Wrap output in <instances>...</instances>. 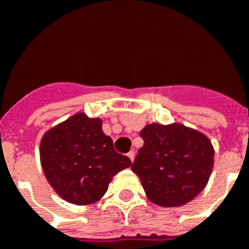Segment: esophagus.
Returning <instances> with one entry per match:
<instances>
[{
  "mask_svg": "<svg viewBox=\"0 0 249 249\" xmlns=\"http://www.w3.org/2000/svg\"><path fill=\"white\" fill-rule=\"evenodd\" d=\"M126 156L129 157L130 161H133V160H135V156H136V155H135V152L130 151V152H128V155H126Z\"/></svg>",
  "mask_w": 249,
  "mask_h": 249,
  "instance_id": "obj_1",
  "label": "esophagus"
}]
</instances>
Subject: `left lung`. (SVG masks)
<instances>
[{
	"mask_svg": "<svg viewBox=\"0 0 249 249\" xmlns=\"http://www.w3.org/2000/svg\"><path fill=\"white\" fill-rule=\"evenodd\" d=\"M144 145L132 165L146 197L160 207H180L203 191L213 168L214 151L207 136L183 124H148Z\"/></svg>",
	"mask_w": 249,
	"mask_h": 249,
	"instance_id": "obj_1",
	"label": "left lung"
}]
</instances>
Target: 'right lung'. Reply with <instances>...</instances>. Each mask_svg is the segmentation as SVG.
Instances as JSON below:
<instances>
[{
  "label": "right lung",
  "mask_w": 249,
  "mask_h": 249,
  "mask_svg": "<svg viewBox=\"0 0 249 249\" xmlns=\"http://www.w3.org/2000/svg\"><path fill=\"white\" fill-rule=\"evenodd\" d=\"M40 159L48 183L65 201L88 205L108 191L114 175L129 168V157L114 151L103 120L76 113L42 136Z\"/></svg>",
  "instance_id": "add662e5"
}]
</instances>
